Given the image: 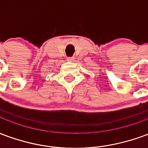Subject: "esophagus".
<instances>
[{
    "label": "esophagus",
    "mask_w": 148,
    "mask_h": 148,
    "mask_svg": "<svg viewBox=\"0 0 148 148\" xmlns=\"http://www.w3.org/2000/svg\"><path fill=\"white\" fill-rule=\"evenodd\" d=\"M67 60H68L69 61H74V60H75V58H74V57L68 58H67Z\"/></svg>",
    "instance_id": "esophagus-1"
}]
</instances>
